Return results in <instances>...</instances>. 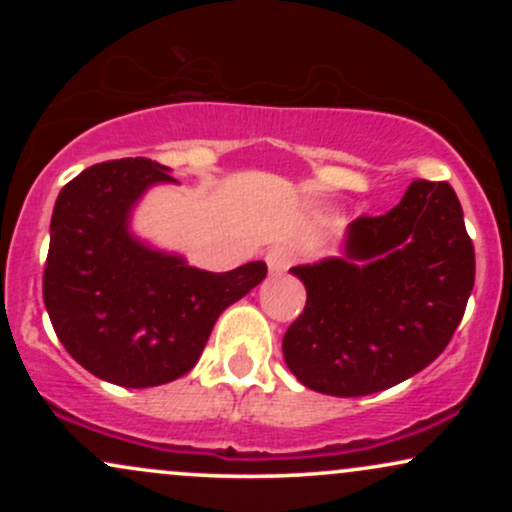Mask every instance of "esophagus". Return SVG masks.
<instances>
[{
  "label": "esophagus",
  "mask_w": 512,
  "mask_h": 512,
  "mask_svg": "<svg viewBox=\"0 0 512 512\" xmlns=\"http://www.w3.org/2000/svg\"><path fill=\"white\" fill-rule=\"evenodd\" d=\"M291 262H293V250L286 248V245H274V248L267 252L269 274H284L286 269L291 267Z\"/></svg>",
  "instance_id": "1"
}]
</instances>
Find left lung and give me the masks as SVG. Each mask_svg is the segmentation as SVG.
Wrapping results in <instances>:
<instances>
[{
	"label": "left lung",
	"mask_w": 512,
	"mask_h": 512,
	"mask_svg": "<svg viewBox=\"0 0 512 512\" xmlns=\"http://www.w3.org/2000/svg\"><path fill=\"white\" fill-rule=\"evenodd\" d=\"M308 301L284 361L310 390L363 397L436 361L474 289V245L448 182L414 180L383 216L344 231L342 255L291 267Z\"/></svg>",
	"instance_id": "left-lung-1"
}]
</instances>
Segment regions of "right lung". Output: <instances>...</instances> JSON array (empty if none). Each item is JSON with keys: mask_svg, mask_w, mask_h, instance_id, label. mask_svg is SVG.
Instances as JSON below:
<instances>
[{"mask_svg": "<svg viewBox=\"0 0 512 512\" xmlns=\"http://www.w3.org/2000/svg\"><path fill=\"white\" fill-rule=\"evenodd\" d=\"M178 185L170 168L122 158L86 168L62 187L50 221L43 298L64 349L88 373L122 387H154L195 368L214 322L267 276L190 267L132 231L151 187Z\"/></svg>", "mask_w": 512, "mask_h": 512, "instance_id": "add662e5", "label": "right lung"}]
</instances>
